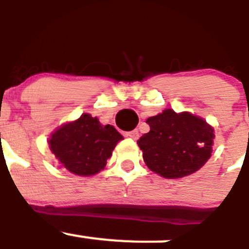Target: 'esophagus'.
Returning <instances> with one entry per match:
<instances>
[{
    "label": "esophagus",
    "mask_w": 249,
    "mask_h": 249,
    "mask_svg": "<svg viewBox=\"0 0 249 249\" xmlns=\"http://www.w3.org/2000/svg\"><path fill=\"white\" fill-rule=\"evenodd\" d=\"M125 136H127V138H131L134 139V140H136V139L139 138V131L138 130H133V131H129V133L125 134Z\"/></svg>",
    "instance_id": "1"
}]
</instances>
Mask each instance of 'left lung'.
<instances>
[{"mask_svg": "<svg viewBox=\"0 0 249 249\" xmlns=\"http://www.w3.org/2000/svg\"><path fill=\"white\" fill-rule=\"evenodd\" d=\"M149 133L138 140L146 166L166 178L189 176L211 158L213 127L187 111L165 109L146 120Z\"/></svg>", "mask_w": 249, "mask_h": 249, "instance_id": "obj_1", "label": "left lung"}]
</instances>
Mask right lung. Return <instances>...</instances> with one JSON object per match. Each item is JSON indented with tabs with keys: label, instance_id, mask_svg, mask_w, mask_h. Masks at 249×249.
I'll return each instance as SVG.
<instances>
[{
	"label": "right lung",
	"instance_id": "right-lung-1",
	"mask_svg": "<svg viewBox=\"0 0 249 249\" xmlns=\"http://www.w3.org/2000/svg\"><path fill=\"white\" fill-rule=\"evenodd\" d=\"M123 136L113 125H102L98 118L82 114L51 135L48 144L64 169L78 176L102 171Z\"/></svg>",
	"mask_w": 249,
	"mask_h": 249
}]
</instances>
